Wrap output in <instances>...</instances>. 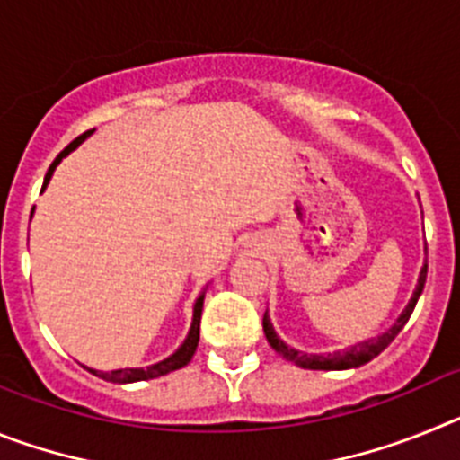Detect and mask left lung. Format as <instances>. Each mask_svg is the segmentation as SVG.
Listing matches in <instances>:
<instances>
[{
	"label": "left lung",
	"mask_w": 460,
	"mask_h": 460,
	"mask_svg": "<svg viewBox=\"0 0 460 460\" xmlns=\"http://www.w3.org/2000/svg\"><path fill=\"white\" fill-rule=\"evenodd\" d=\"M426 271H429V265H424V270H421L417 290H414L412 299H410V304L405 306V311L401 313V318L396 320V324H394L392 329H387L385 334L376 336V339H368V341H364V343L352 345V348H348V350H343V352H329V355H306V352H299V350H295V348H290V345H286L283 341L279 339V336H276L274 327H271L270 318H267V313H265V318H262V329H265L267 341H270V345L274 348L276 352H279L280 357H286L288 361H292V364H296V367L311 368V371H345V368L361 367V364H367V361H371L373 357L380 355V352L385 350V348H387L394 339H396L398 332L405 327V323H408L410 315H412L414 306H417V299H420L421 290H424Z\"/></svg>",
	"instance_id": "obj_1"
}]
</instances>
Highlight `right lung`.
Listing matches in <instances>:
<instances>
[{
  "label": "right lung",
  "mask_w": 460,
  "mask_h": 460,
  "mask_svg": "<svg viewBox=\"0 0 460 460\" xmlns=\"http://www.w3.org/2000/svg\"><path fill=\"white\" fill-rule=\"evenodd\" d=\"M89 133H92V131H87V133H83V136H78V137H75V140L71 142V145H68L66 149H64V152H59V156H57L55 161H52L50 168H48L46 180H43V189H46L48 181H50L52 172H55V168H57V165H59V161H62V158L66 156L68 152H73V149L78 147L80 142H83L84 137L89 136ZM43 189H40V190H43ZM31 211H34V209H31ZM202 299H205V295L198 296V302H195V308H193V324H190L189 336H186L184 345H181L180 350L174 352L172 357H168V359H164V361H158V364H152V367H147V368H119V371H110V373L93 371V368H89V371H92L93 376L103 377V380H108V382H119V385H124V382L152 380V377H161V376H165V373H172V371H177V368L186 367V364H189V361H190V357L195 355V348H198V341H200Z\"/></svg>",
  "instance_id": "obj_1"
}]
</instances>
